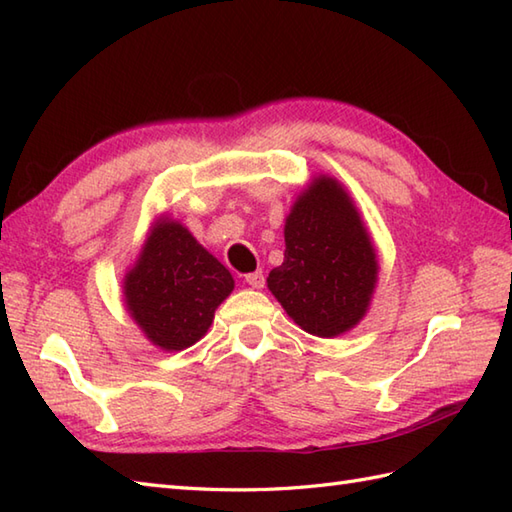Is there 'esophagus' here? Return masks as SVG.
<instances>
[{"mask_svg":"<svg viewBox=\"0 0 512 512\" xmlns=\"http://www.w3.org/2000/svg\"><path fill=\"white\" fill-rule=\"evenodd\" d=\"M244 279H246V284H248L250 288H255V290H262L264 284H266L262 270H257V273H250V275H246Z\"/></svg>","mask_w":512,"mask_h":512,"instance_id":"34e87169","label":"esophagus"}]
</instances>
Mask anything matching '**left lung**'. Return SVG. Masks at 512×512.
I'll list each match as a JSON object with an SVG mask.
<instances>
[{
	"label": "left lung",
	"mask_w": 512,
	"mask_h": 512,
	"mask_svg": "<svg viewBox=\"0 0 512 512\" xmlns=\"http://www.w3.org/2000/svg\"><path fill=\"white\" fill-rule=\"evenodd\" d=\"M284 264L268 290L301 330L334 339L356 328L378 284V253L352 195L328 173L314 176L290 206Z\"/></svg>",
	"instance_id": "8db88e82"
}]
</instances>
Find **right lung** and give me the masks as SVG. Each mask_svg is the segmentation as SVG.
<instances>
[{"mask_svg": "<svg viewBox=\"0 0 512 512\" xmlns=\"http://www.w3.org/2000/svg\"><path fill=\"white\" fill-rule=\"evenodd\" d=\"M235 279L187 226L160 213L123 277V301L138 330L158 350L180 352L209 332Z\"/></svg>", "mask_w": 512, "mask_h": 512, "instance_id": "right-lung-1", "label": "right lung"}]
</instances>
